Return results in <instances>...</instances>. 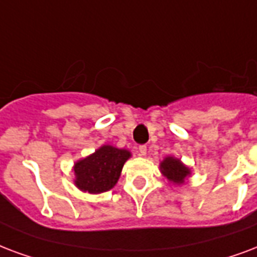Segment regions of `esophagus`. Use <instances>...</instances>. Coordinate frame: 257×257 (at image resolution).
Masks as SVG:
<instances>
[{"instance_id":"esophagus-1","label":"esophagus","mask_w":257,"mask_h":257,"mask_svg":"<svg viewBox=\"0 0 257 257\" xmlns=\"http://www.w3.org/2000/svg\"><path fill=\"white\" fill-rule=\"evenodd\" d=\"M139 154L142 155V156H146V155H147V146L139 147Z\"/></svg>"}]
</instances>
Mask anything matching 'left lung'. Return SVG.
Here are the masks:
<instances>
[{
    "label": "left lung",
    "mask_w": 257,
    "mask_h": 257,
    "mask_svg": "<svg viewBox=\"0 0 257 257\" xmlns=\"http://www.w3.org/2000/svg\"><path fill=\"white\" fill-rule=\"evenodd\" d=\"M160 171L174 185H183L186 178L191 174L190 168L186 167L181 159H176L174 156L164 158L163 162L160 163Z\"/></svg>",
    "instance_id": "left-lung-1"
}]
</instances>
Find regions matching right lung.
I'll return each instance as SVG.
<instances>
[{"instance_id": "add662e5", "label": "right lung", "mask_w": 257, "mask_h": 257, "mask_svg": "<svg viewBox=\"0 0 257 257\" xmlns=\"http://www.w3.org/2000/svg\"><path fill=\"white\" fill-rule=\"evenodd\" d=\"M131 156L128 150L102 146L94 154L74 164V183L79 190L90 194L113 189L120 178L124 163Z\"/></svg>"}]
</instances>
